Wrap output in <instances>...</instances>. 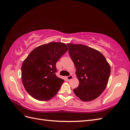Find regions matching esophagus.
Returning <instances> with one entry per match:
<instances>
[{
	"label": "esophagus",
	"instance_id": "34e87169",
	"mask_svg": "<svg viewBox=\"0 0 130 130\" xmlns=\"http://www.w3.org/2000/svg\"><path fill=\"white\" fill-rule=\"evenodd\" d=\"M67 80H68V81H70V80H72V78H73V76L72 75H70L69 76L67 77Z\"/></svg>",
	"mask_w": 130,
	"mask_h": 130
}]
</instances>
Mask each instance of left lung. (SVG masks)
<instances>
[{"label": "left lung", "mask_w": 130, "mask_h": 130, "mask_svg": "<svg viewBox=\"0 0 130 130\" xmlns=\"http://www.w3.org/2000/svg\"><path fill=\"white\" fill-rule=\"evenodd\" d=\"M79 85L73 91L83 101L95 99L107 85L111 67L100 52L82 44L68 43Z\"/></svg>", "instance_id": "1"}]
</instances>
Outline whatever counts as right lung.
Listing matches in <instances>:
<instances>
[{"label":"right lung","instance_id":"obj_1","mask_svg":"<svg viewBox=\"0 0 130 130\" xmlns=\"http://www.w3.org/2000/svg\"><path fill=\"white\" fill-rule=\"evenodd\" d=\"M68 49L64 43L50 42L34 49L23 61L22 81L31 96L48 101L57 94L64 80L56 75V63Z\"/></svg>","mask_w":130,"mask_h":130}]
</instances>
